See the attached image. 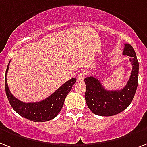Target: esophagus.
<instances>
[{"mask_svg":"<svg viewBox=\"0 0 147 147\" xmlns=\"http://www.w3.org/2000/svg\"><path fill=\"white\" fill-rule=\"evenodd\" d=\"M85 76H86V74L84 71H81V72H79L78 74V76H77V80L78 82H82L84 80V78H85Z\"/></svg>","mask_w":147,"mask_h":147,"instance_id":"obj_1","label":"esophagus"}]
</instances>
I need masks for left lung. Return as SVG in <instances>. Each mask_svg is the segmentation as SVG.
<instances>
[{"label":"left lung","mask_w":147,"mask_h":147,"mask_svg":"<svg viewBox=\"0 0 147 147\" xmlns=\"http://www.w3.org/2000/svg\"><path fill=\"white\" fill-rule=\"evenodd\" d=\"M123 55L129 57L133 69L126 86L120 90H106L96 76L85 78V98L89 109L96 115L114 116L125 110L133 101L138 86L139 62L136 52L129 44H125Z\"/></svg>","instance_id":"left-lung-1"}]
</instances>
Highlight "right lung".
<instances>
[{"instance_id": "obj_1", "label": "right lung", "mask_w": 147, "mask_h": 147, "mask_svg": "<svg viewBox=\"0 0 147 147\" xmlns=\"http://www.w3.org/2000/svg\"><path fill=\"white\" fill-rule=\"evenodd\" d=\"M8 68L9 64L7 68L6 75ZM76 82V78H72L59 87L48 98L38 102L26 103L15 98L9 90L7 79H5V91L9 102L17 113L29 120L41 123L51 120L57 116L63 106L66 96L71 91Z\"/></svg>"}]
</instances>
